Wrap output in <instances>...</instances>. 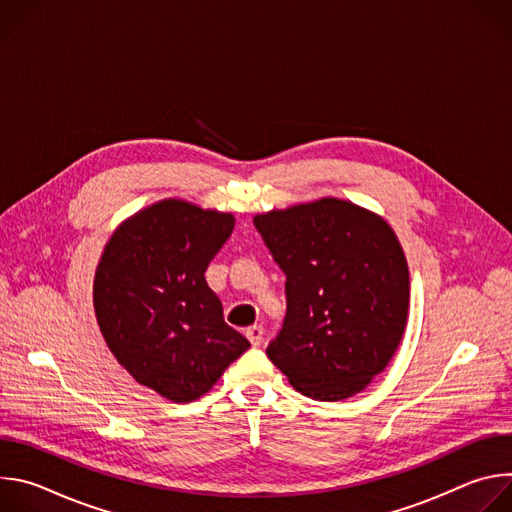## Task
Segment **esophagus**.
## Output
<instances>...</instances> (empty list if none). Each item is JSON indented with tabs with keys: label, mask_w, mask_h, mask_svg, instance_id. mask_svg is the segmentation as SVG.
<instances>
[{
	"label": "esophagus",
	"mask_w": 512,
	"mask_h": 512,
	"mask_svg": "<svg viewBox=\"0 0 512 512\" xmlns=\"http://www.w3.org/2000/svg\"><path fill=\"white\" fill-rule=\"evenodd\" d=\"M245 334H247V338L253 346H259L263 342V328L261 326H251V328H247Z\"/></svg>",
	"instance_id": "esophagus-1"
}]
</instances>
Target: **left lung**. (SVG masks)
<instances>
[{
  "mask_svg": "<svg viewBox=\"0 0 512 512\" xmlns=\"http://www.w3.org/2000/svg\"><path fill=\"white\" fill-rule=\"evenodd\" d=\"M253 225L285 273L287 310L269 360L316 401L356 395L405 332L409 269L393 229L336 198L257 214Z\"/></svg>",
  "mask_w": 512,
  "mask_h": 512,
  "instance_id": "1",
  "label": "left lung"
}]
</instances>
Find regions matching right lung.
Returning a JSON list of instances; mask_svg holds the SVG:
<instances>
[{"mask_svg":"<svg viewBox=\"0 0 512 512\" xmlns=\"http://www.w3.org/2000/svg\"><path fill=\"white\" fill-rule=\"evenodd\" d=\"M233 214L162 200L109 239L93 287L101 334L121 367L174 403L208 393L251 344L204 279Z\"/></svg>","mask_w":512,"mask_h":512,"instance_id":"add662e5","label":"right lung"}]
</instances>
